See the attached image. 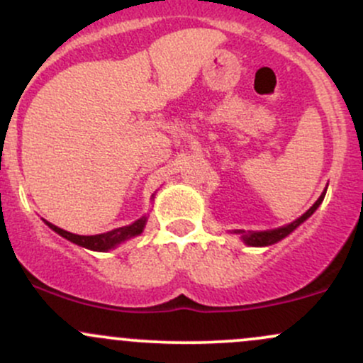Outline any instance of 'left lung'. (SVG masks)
Masks as SVG:
<instances>
[{
	"label": "left lung",
	"instance_id": "8db88e82",
	"mask_svg": "<svg viewBox=\"0 0 363 363\" xmlns=\"http://www.w3.org/2000/svg\"><path fill=\"white\" fill-rule=\"evenodd\" d=\"M324 194H326V191H324V193L319 196L318 201H315L314 205H312L309 210H307L306 213L301 216V218H297L295 222H291L290 225H285V227L277 228V230H266V232H244V230H239V234L242 235V240L247 245H272L274 242H278V240H281L283 237L289 235L290 232H294L295 228L298 227V225H301L302 222H306V220L309 218V216L314 213L315 210H318V206L320 205V203H323Z\"/></svg>",
	"mask_w": 363,
	"mask_h": 363
}]
</instances>
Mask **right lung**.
Masks as SVG:
<instances>
[{
    "label": "right lung",
    "instance_id": "add662e5",
    "mask_svg": "<svg viewBox=\"0 0 363 363\" xmlns=\"http://www.w3.org/2000/svg\"><path fill=\"white\" fill-rule=\"evenodd\" d=\"M45 223H48L54 232H57V234L65 237V239L72 240L73 244H78V245H82V247L91 249V251H109V249L116 247V245L123 242V240L131 239V237H135V235H140L141 232H143V227H145V223H147V218L143 216V218L136 220L135 223L128 225V227H119V228H116V230L106 232V234H99V235H77V234H72V232L62 230V228L56 227V225H52L49 222H45Z\"/></svg>",
    "mask_w": 363,
    "mask_h": 363
}]
</instances>
